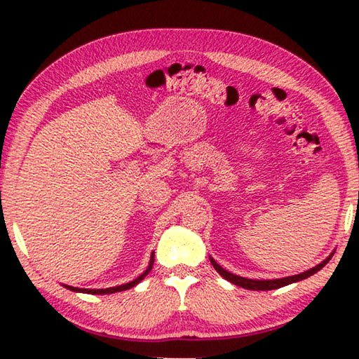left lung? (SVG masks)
<instances>
[{
	"label": "left lung",
	"mask_w": 359,
	"mask_h": 359,
	"mask_svg": "<svg viewBox=\"0 0 359 359\" xmlns=\"http://www.w3.org/2000/svg\"><path fill=\"white\" fill-rule=\"evenodd\" d=\"M330 259H331V257L326 258L325 261H321V263H320L318 266L312 267V269L302 272V274H297V276H293V277H285V278H276V280H252V278H244V277L234 276V274H231V272L224 271L223 267H222L220 264H217L215 261L212 259V258H210V263H212V266L215 267V271L218 272V274L226 278V280H229L231 283L238 285V287H242V288H247V290H261V291H266V290L282 288V287H285V285H290V283H293V282L304 280V278L311 277V276L315 274V272H318V271L321 269V267H323Z\"/></svg>",
	"instance_id": "8db88e82"
}]
</instances>
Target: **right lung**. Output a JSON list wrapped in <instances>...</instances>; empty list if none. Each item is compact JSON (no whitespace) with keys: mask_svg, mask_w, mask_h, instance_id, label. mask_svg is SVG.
I'll use <instances>...</instances> for the list:
<instances>
[{"mask_svg":"<svg viewBox=\"0 0 359 359\" xmlns=\"http://www.w3.org/2000/svg\"><path fill=\"white\" fill-rule=\"evenodd\" d=\"M151 264H154V255H151V259H150V266L147 267V271L144 272L142 276H139L136 280H133L130 283H125V285H120V287H112V288H106V290H87V288H74V287H68L72 291H82V293H88V294H111V293H117V291H125L128 288H133L135 285H137L139 282L142 280V278L149 274V271L151 269Z\"/></svg>","mask_w":359,"mask_h":359,"instance_id":"obj_1","label":"right lung"}]
</instances>
